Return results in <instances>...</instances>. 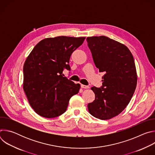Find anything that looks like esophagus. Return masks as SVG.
I'll return each instance as SVG.
<instances>
[{
    "label": "esophagus",
    "mask_w": 155,
    "mask_h": 155,
    "mask_svg": "<svg viewBox=\"0 0 155 155\" xmlns=\"http://www.w3.org/2000/svg\"><path fill=\"white\" fill-rule=\"evenodd\" d=\"M81 87L82 88H83V89H87V88H90L89 86H86V85H84V84H81Z\"/></svg>",
    "instance_id": "34e87169"
}]
</instances>
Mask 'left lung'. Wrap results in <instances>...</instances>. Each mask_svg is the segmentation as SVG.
<instances>
[{
	"label": "left lung",
	"mask_w": 155,
	"mask_h": 155,
	"mask_svg": "<svg viewBox=\"0 0 155 155\" xmlns=\"http://www.w3.org/2000/svg\"><path fill=\"white\" fill-rule=\"evenodd\" d=\"M87 46L100 72H104L102 86H93L95 100L87 104L95 118L105 120L118 115L126 107L137 86L134 59L123 44L105 36L87 37Z\"/></svg>",
	"instance_id": "1"
}]
</instances>
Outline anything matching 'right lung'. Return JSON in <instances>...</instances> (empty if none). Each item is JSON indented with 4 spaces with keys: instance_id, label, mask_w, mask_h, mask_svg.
I'll use <instances>...</instances> for the list:
<instances>
[{
    "instance_id": "right-lung-1",
    "label": "right lung",
    "mask_w": 155,
    "mask_h": 155,
    "mask_svg": "<svg viewBox=\"0 0 155 155\" xmlns=\"http://www.w3.org/2000/svg\"><path fill=\"white\" fill-rule=\"evenodd\" d=\"M85 37L59 36L39 41L25 61L23 89L35 113L51 118L64 114L71 97L80 84L63 77L64 68L70 70L72 53Z\"/></svg>"
}]
</instances>
